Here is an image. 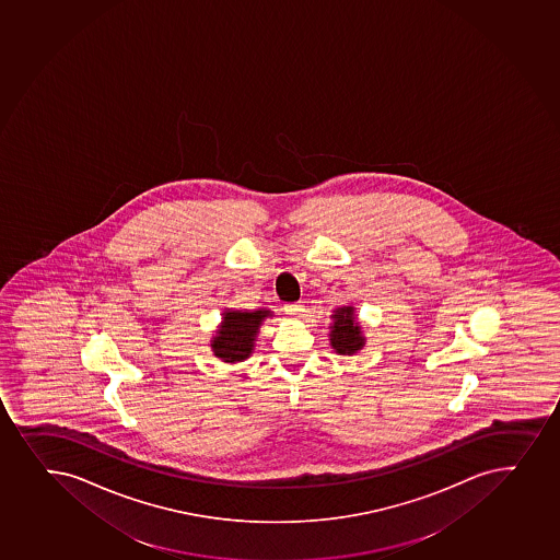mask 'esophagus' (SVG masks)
<instances>
[{"label":"esophagus","instance_id":"34e87169","mask_svg":"<svg viewBox=\"0 0 560 560\" xmlns=\"http://www.w3.org/2000/svg\"><path fill=\"white\" fill-rule=\"evenodd\" d=\"M303 303H287L284 305V311H287V315L292 316V318H302L303 315Z\"/></svg>","mask_w":560,"mask_h":560}]
</instances>
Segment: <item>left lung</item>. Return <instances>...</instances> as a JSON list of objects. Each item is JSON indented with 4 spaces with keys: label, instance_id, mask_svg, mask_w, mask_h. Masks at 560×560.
<instances>
[{
    "label": "left lung",
    "instance_id": "8db88e82",
    "mask_svg": "<svg viewBox=\"0 0 560 560\" xmlns=\"http://www.w3.org/2000/svg\"><path fill=\"white\" fill-rule=\"evenodd\" d=\"M327 335H329V345L339 355H353L359 350H363V346L366 345V337L353 305L335 308Z\"/></svg>",
    "mask_w": 560,
    "mask_h": 560
}]
</instances>
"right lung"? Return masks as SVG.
<instances>
[{
	"mask_svg": "<svg viewBox=\"0 0 560 560\" xmlns=\"http://www.w3.org/2000/svg\"><path fill=\"white\" fill-rule=\"evenodd\" d=\"M271 316L273 313L270 308H257V311L225 308L221 316V324L210 340V348L215 358L229 365L244 363L245 359L252 358L260 326Z\"/></svg>",
	"mask_w": 560,
	"mask_h": 560,
	"instance_id": "1",
	"label": "right lung"
}]
</instances>
